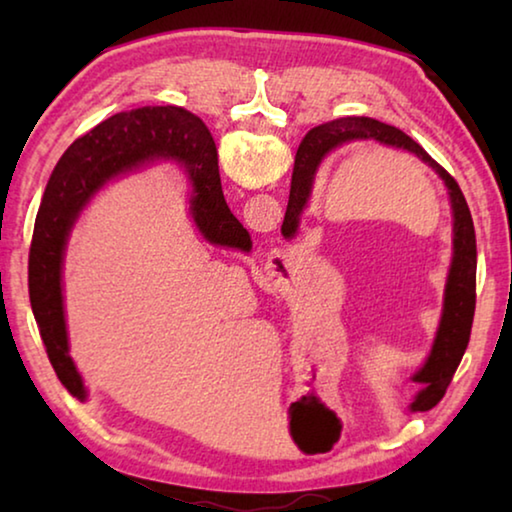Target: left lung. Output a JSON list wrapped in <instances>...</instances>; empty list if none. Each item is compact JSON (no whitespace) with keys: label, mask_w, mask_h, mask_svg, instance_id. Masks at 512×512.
<instances>
[{"label":"left lung","mask_w":512,"mask_h":512,"mask_svg":"<svg viewBox=\"0 0 512 512\" xmlns=\"http://www.w3.org/2000/svg\"><path fill=\"white\" fill-rule=\"evenodd\" d=\"M357 140H375L379 144L393 146V149L418 155L424 164H429L445 180L449 201H452L454 255L445 284L443 316H440L436 339H433L427 361L413 375L415 384H420V393L411 402V411H429L443 400L449 381H452L458 363L463 359L467 343H470L476 305V235L470 207H467L465 196L456 180L418 142H413L409 135L402 133L400 128L381 124V121L370 117H343L327 121L323 126L311 128L300 144L296 164H293L289 205L287 214H284L282 235H296L300 214L305 210L311 185H314L316 169L325 155L334 151L336 146Z\"/></svg>","instance_id":"left-lung-1"}]
</instances>
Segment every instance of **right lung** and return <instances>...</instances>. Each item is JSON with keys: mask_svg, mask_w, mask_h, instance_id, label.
<instances>
[{"mask_svg": "<svg viewBox=\"0 0 512 512\" xmlns=\"http://www.w3.org/2000/svg\"><path fill=\"white\" fill-rule=\"evenodd\" d=\"M160 155H176L185 164L194 187V223L210 244L244 253L253 246L248 230L223 198L212 135L192 112L176 106L117 112L69 146L51 173L36 216L29 250V298L51 366L60 384L79 400L88 393L69 357L63 309V255L69 230L108 180Z\"/></svg>", "mask_w": 512, "mask_h": 512, "instance_id": "add662e5", "label": "right lung"}]
</instances>
